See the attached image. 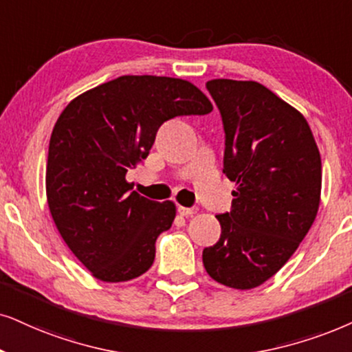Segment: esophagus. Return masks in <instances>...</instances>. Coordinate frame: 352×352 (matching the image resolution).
Instances as JSON below:
<instances>
[{"label": "esophagus", "instance_id": "34e87169", "mask_svg": "<svg viewBox=\"0 0 352 352\" xmlns=\"http://www.w3.org/2000/svg\"><path fill=\"white\" fill-rule=\"evenodd\" d=\"M197 211H198V208H186V206H179V212L182 216H193V214H197Z\"/></svg>", "mask_w": 352, "mask_h": 352}]
</instances>
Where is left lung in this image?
Wrapping results in <instances>:
<instances>
[{
	"instance_id": "8db88e82",
	"label": "left lung",
	"mask_w": 352,
	"mask_h": 352,
	"mask_svg": "<svg viewBox=\"0 0 352 352\" xmlns=\"http://www.w3.org/2000/svg\"><path fill=\"white\" fill-rule=\"evenodd\" d=\"M206 89L224 124L222 172L235 190L203 265L214 281L243 291L278 273L312 228L322 159L304 115L263 84L212 79Z\"/></svg>"
}]
</instances>
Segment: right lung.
<instances>
[{
    "label": "right lung",
    "mask_w": 352,
    "mask_h": 352,
    "mask_svg": "<svg viewBox=\"0 0 352 352\" xmlns=\"http://www.w3.org/2000/svg\"><path fill=\"white\" fill-rule=\"evenodd\" d=\"M211 110L208 97L185 79L144 74L100 84L58 117L48 146V208L66 245L94 278L123 283L151 268L175 204L141 197L124 177L148 157L164 122Z\"/></svg>",
    "instance_id": "right-lung-1"
}]
</instances>
